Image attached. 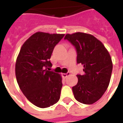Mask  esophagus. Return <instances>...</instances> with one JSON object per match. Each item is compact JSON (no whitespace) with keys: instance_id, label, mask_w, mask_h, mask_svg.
<instances>
[{"instance_id":"34e87169","label":"esophagus","mask_w":123,"mask_h":123,"mask_svg":"<svg viewBox=\"0 0 123 123\" xmlns=\"http://www.w3.org/2000/svg\"><path fill=\"white\" fill-rule=\"evenodd\" d=\"M70 74L69 72H68V73H63V74H62V77L64 78H66L67 76H68Z\"/></svg>"}]
</instances>
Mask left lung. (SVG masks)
I'll list each match as a JSON object with an SVG mask.
<instances>
[{
	"label": "left lung",
	"mask_w": 123,
	"mask_h": 123,
	"mask_svg": "<svg viewBox=\"0 0 123 123\" xmlns=\"http://www.w3.org/2000/svg\"><path fill=\"white\" fill-rule=\"evenodd\" d=\"M77 51V62L84 66L83 75H77L78 83L72 87L75 99L90 105L100 99L108 88L113 62L107 49L93 35L76 32L64 37Z\"/></svg>",
	"instance_id": "left-lung-1"
}]
</instances>
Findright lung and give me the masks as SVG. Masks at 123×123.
<instances>
[{
    "instance_id": "add662e5",
    "label": "right lung",
    "mask_w": 123,
    "mask_h": 123,
    "mask_svg": "<svg viewBox=\"0 0 123 123\" xmlns=\"http://www.w3.org/2000/svg\"><path fill=\"white\" fill-rule=\"evenodd\" d=\"M64 34L37 31L24 43L18 55L15 73L25 98L33 105L46 108L60 99L62 76L47 70L55 47Z\"/></svg>"
}]
</instances>
